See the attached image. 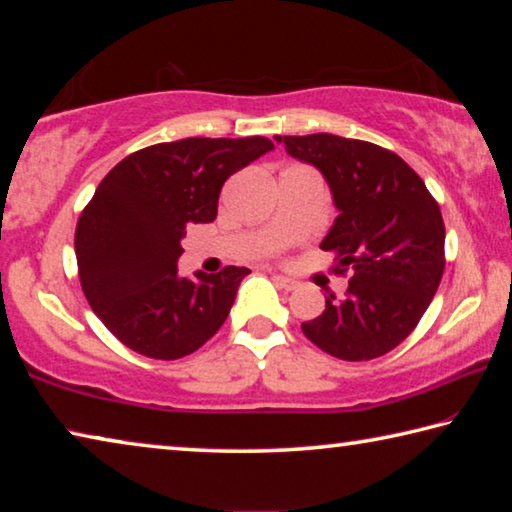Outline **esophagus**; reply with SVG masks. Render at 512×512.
<instances>
[{"instance_id":"esophagus-1","label":"esophagus","mask_w":512,"mask_h":512,"mask_svg":"<svg viewBox=\"0 0 512 512\" xmlns=\"http://www.w3.org/2000/svg\"><path fill=\"white\" fill-rule=\"evenodd\" d=\"M274 281H277L283 290H295L297 286H300V281L290 279V277H286V274H274Z\"/></svg>"}]
</instances>
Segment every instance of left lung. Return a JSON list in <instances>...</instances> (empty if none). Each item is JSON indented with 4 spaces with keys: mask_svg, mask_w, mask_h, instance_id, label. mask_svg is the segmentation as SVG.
Returning <instances> with one entry per match:
<instances>
[{
    "mask_svg": "<svg viewBox=\"0 0 512 512\" xmlns=\"http://www.w3.org/2000/svg\"><path fill=\"white\" fill-rule=\"evenodd\" d=\"M295 160L316 167L338 210L320 249L352 267L343 300L302 332L327 355L366 361L387 355L419 325L444 274V222L419 174L387 148L327 132L277 137Z\"/></svg>",
    "mask_w": 512,
    "mask_h": 512,
    "instance_id": "8db88e82",
    "label": "left lung"
}]
</instances>
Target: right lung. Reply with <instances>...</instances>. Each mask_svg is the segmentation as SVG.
Here are the masks:
<instances>
[{"instance_id": "add662e5", "label": "right lung", "mask_w": 512, "mask_h": 512, "mask_svg": "<svg viewBox=\"0 0 512 512\" xmlns=\"http://www.w3.org/2000/svg\"><path fill=\"white\" fill-rule=\"evenodd\" d=\"M265 137H190L155 144L102 178L75 231L82 290L123 345L151 359H180L224 325L247 267L178 274L187 224L217 217L226 178L270 153Z\"/></svg>"}]
</instances>
